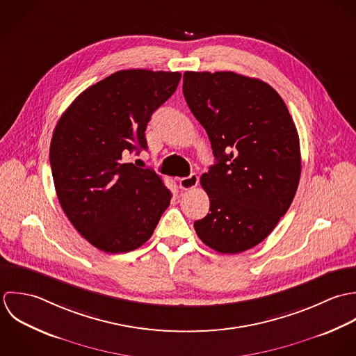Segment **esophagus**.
<instances>
[{
	"instance_id": "obj_1",
	"label": "esophagus",
	"mask_w": 356,
	"mask_h": 356,
	"mask_svg": "<svg viewBox=\"0 0 356 356\" xmlns=\"http://www.w3.org/2000/svg\"><path fill=\"white\" fill-rule=\"evenodd\" d=\"M200 183V179L197 175H190L188 177H183L179 180V187L181 190H191V188H195Z\"/></svg>"
}]
</instances>
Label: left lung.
<instances>
[{
    "mask_svg": "<svg viewBox=\"0 0 356 356\" xmlns=\"http://www.w3.org/2000/svg\"><path fill=\"white\" fill-rule=\"evenodd\" d=\"M186 102L205 128L216 163L201 176L211 208L194 222L200 239L235 254L264 241L298 187L300 142L278 92L232 72H186Z\"/></svg>",
    "mask_w": 356,
    "mask_h": 356,
    "instance_id": "1",
    "label": "left lung"
}]
</instances>
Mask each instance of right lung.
<instances>
[{"label": "right lung", "mask_w": 356, "mask_h": 356, "mask_svg": "<svg viewBox=\"0 0 356 356\" xmlns=\"http://www.w3.org/2000/svg\"><path fill=\"white\" fill-rule=\"evenodd\" d=\"M180 78L177 72H114L85 89L56 124L49 159L60 207L106 253L140 248L170 204L172 193L154 170L124 158L147 148V124Z\"/></svg>", "instance_id": "add662e5"}]
</instances>
